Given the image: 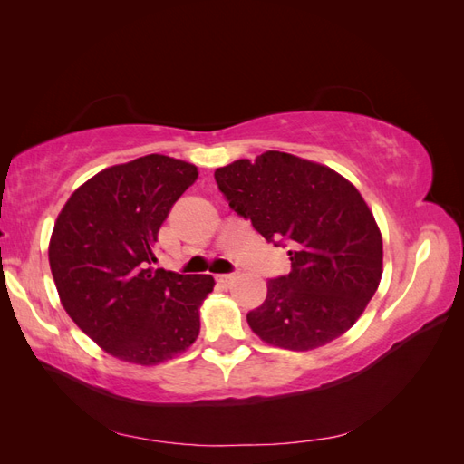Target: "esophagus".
I'll return each mask as SVG.
<instances>
[{
	"mask_svg": "<svg viewBox=\"0 0 464 464\" xmlns=\"http://www.w3.org/2000/svg\"><path fill=\"white\" fill-rule=\"evenodd\" d=\"M237 273H227V275H218V283H224V285H230L232 280L236 278Z\"/></svg>",
	"mask_w": 464,
	"mask_h": 464,
	"instance_id": "esophagus-1",
	"label": "esophagus"
}]
</instances>
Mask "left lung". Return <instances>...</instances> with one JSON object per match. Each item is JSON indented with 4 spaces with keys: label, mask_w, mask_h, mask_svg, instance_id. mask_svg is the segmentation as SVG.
<instances>
[{
    "label": "left lung",
    "mask_w": 464,
    "mask_h": 464,
    "mask_svg": "<svg viewBox=\"0 0 464 464\" xmlns=\"http://www.w3.org/2000/svg\"><path fill=\"white\" fill-rule=\"evenodd\" d=\"M230 208L275 246L290 247V273L266 283L247 314L265 343L312 350L354 325L382 280L383 242L372 210L327 166L266 150L215 172Z\"/></svg>",
    "instance_id": "8db88e82"
}]
</instances>
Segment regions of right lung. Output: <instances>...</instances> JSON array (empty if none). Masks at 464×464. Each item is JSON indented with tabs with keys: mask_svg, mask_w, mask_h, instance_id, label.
Instances as JSON below:
<instances>
[{
	"mask_svg": "<svg viewBox=\"0 0 464 464\" xmlns=\"http://www.w3.org/2000/svg\"><path fill=\"white\" fill-rule=\"evenodd\" d=\"M195 179L193 164L147 154L98 172L55 220L48 256L65 312L120 360L152 366L198 339L215 278L152 265L162 222Z\"/></svg>",
	"mask_w": 464,
	"mask_h": 464,
	"instance_id": "obj_1",
	"label": "right lung"
}]
</instances>
